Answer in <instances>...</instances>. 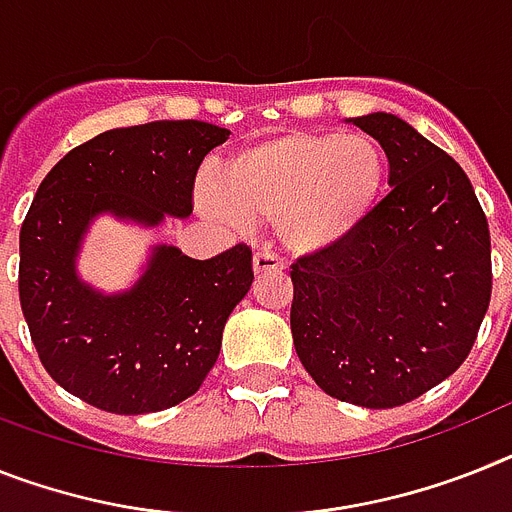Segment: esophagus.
Returning a JSON list of instances; mask_svg holds the SVG:
<instances>
[{
    "instance_id": "1",
    "label": "esophagus",
    "mask_w": 512,
    "mask_h": 512,
    "mask_svg": "<svg viewBox=\"0 0 512 512\" xmlns=\"http://www.w3.org/2000/svg\"><path fill=\"white\" fill-rule=\"evenodd\" d=\"M252 268H255L257 276H263V273H276L283 265L273 252H257V255L252 257Z\"/></svg>"
}]
</instances>
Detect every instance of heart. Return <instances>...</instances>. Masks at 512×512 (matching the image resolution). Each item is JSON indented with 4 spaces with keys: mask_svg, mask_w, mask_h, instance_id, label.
<instances>
[{
    "mask_svg": "<svg viewBox=\"0 0 512 512\" xmlns=\"http://www.w3.org/2000/svg\"><path fill=\"white\" fill-rule=\"evenodd\" d=\"M388 153L375 137L291 130L236 148L203 187L213 216L276 223L296 257L338 252L372 221L388 190Z\"/></svg>",
    "mask_w": 512,
    "mask_h": 512,
    "instance_id": "obj_1",
    "label": "heart"
}]
</instances>
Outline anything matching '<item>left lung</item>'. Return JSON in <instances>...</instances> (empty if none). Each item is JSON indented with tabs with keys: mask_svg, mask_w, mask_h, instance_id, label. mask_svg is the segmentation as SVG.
<instances>
[{
	"mask_svg": "<svg viewBox=\"0 0 512 512\" xmlns=\"http://www.w3.org/2000/svg\"><path fill=\"white\" fill-rule=\"evenodd\" d=\"M393 187L354 242L291 270V336L338 401L393 409L466 362L492 296L489 226L463 169L395 114L349 119Z\"/></svg>",
	"mask_w": 512,
	"mask_h": 512,
	"instance_id": "obj_1",
	"label": "left lung"
}]
</instances>
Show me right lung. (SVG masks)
I'll return each instance as SVG.
<instances>
[{
  "instance_id": "right-lung-1",
  "label": "right lung",
  "mask_w": 512,
  "mask_h": 512,
  "mask_svg": "<svg viewBox=\"0 0 512 512\" xmlns=\"http://www.w3.org/2000/svg\"><path fill=\"white\" fill-rule=\"evenodd\" d=\"M229 135L195 119L119 127L46 174L20 229L17 286L38 359L67 393L135 416L171 409L203 385L255 278L249 247L192 260L156 244L140 278L117 294L83 281L77 255L98 216L145 229L190 218L197 169Z\"/></svg>"
}]
</instances>
